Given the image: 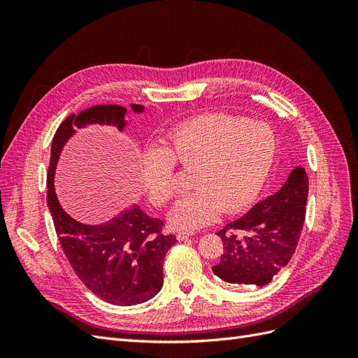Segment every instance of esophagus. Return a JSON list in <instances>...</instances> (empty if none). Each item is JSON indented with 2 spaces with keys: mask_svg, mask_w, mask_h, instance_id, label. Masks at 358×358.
I'll list each match as a JSON object with an SVG mask.
<instances>
[{
  "mask_svg": "<svg viewBox=\"0 0 358 358\" xmlns=\"http://www.w3.org/2000/svg\"><path fill=\"white\" fill-rule=\"evenodd\" d=\"M191 236H194V231H179L178 233V241H187Z\"/></svg>",
  "mask_w": 358,
  "mask_h": 358,
  "instance_id": "obj_1",
  "label": "esophagus"
}]
</instances>
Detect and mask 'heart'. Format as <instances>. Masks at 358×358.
<instances>
[{
    "label": "heart",
    "mask_w": 358,
    "mask_h": 358,
    "mask_svg": "<svg viewBox=\"0 0 358 358\" xmlns=\"http://www.w3.org/2000/svg\"><path fill=\"white\" fill-rule=\"evenodd\" d=\"M276 138L267 124L206 113L164 134L159 149H148L138 161V183L149 201L164 208L175 197V167L191 171L194 189L175 208L170 222L197 229L224 210L245 209L258 196L273 164Z\"/></svg>",
    "instance_id": "1"
}]
</instances>
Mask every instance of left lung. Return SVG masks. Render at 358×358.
<instances>
[{
  "label": "left lung",
  "instance_id": "obj_1",
  "mask_svg": "<svg viewBox=\"0 0 358 358\" xmlns=\"http://www.w3.org/2000/svg\"><path fill=\"white\" fill-rule=\"evenodd\" d=\"M308 191L306 170L292 169L273 196L216 233L224 254L212 267L213 273L236 287L268 284L294 255L305 224Z\"/></svg>",
  "mask_w": 358,
  "mask_h": 358
}]
</instances>
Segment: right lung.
Wrapping results in <instances>:
<instances>
[{
	"instance_id": "1",
	"label": "right lung",
	"mask_w": 358,
	"mask_h": 358,
	"mask_svg": "<svg viewBox=\"0 0 358 358\" xmlns=\"http://www.w3.org/2000/svg\"><path fill=\"white\" fill-rule=\"evenodd\" d=\"M134 112L145 107L131 104ZM127 109L121 106H94L71 113L58 127L52 140L48 170V206L64 254L74 273L101 300L131 306L152 299L162 287V263L176 243L175 234L162 233L164 222L149 218L133 206L103 225H85L62 210L53 188V175L61 150L76 128L86 124L125 127Z\"/></svg>"
}]
</instances>
